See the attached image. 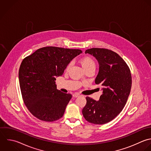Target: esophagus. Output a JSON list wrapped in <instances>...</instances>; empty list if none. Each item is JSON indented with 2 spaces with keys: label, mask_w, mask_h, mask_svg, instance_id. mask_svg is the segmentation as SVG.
Instances as JSON below:
<instances>
[{
  "label": "esophagus",
  "mask_w": 151,
  "mask_h": 151,
  "mask_svg": "<svg viewBox=\"0 0 151 151\" xmlns=\"http://www.w3.org/2000/svg\"><path fill=\"white\" fill-rule=\"evenodd\" d=\"M79 95H80L79 93H74V94L73 95V96L75 97V98H77V97H78Z\"/></svg>",
  "instance_id": "esophagus-1"
}]
</instances>
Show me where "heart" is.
<instances>
[{
    "mask_svg": "<svg viewBox=\"0 0 151 151\" xmlns=\"http://www.w3.org/2000/svg\"><path fill=\"white\" fill-rule=\"evenodd\" d=\"M81 63L82 64V66L83 67V68L85 69V70L90 69V68H94L95 69L96 67V63L95 60L93 59L92 58H91V56H85L83 58H82L81 60ZM72 63H69L67 66V69H69L70 66H71Z\"/></svg>",
    "mask_w": 151,
    "mask_h": 151,
    "instance_id": "heart-1",
    "label": "heart"
}]
</instances>
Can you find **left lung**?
Instances as JSON below:
<instances>
[{
  "mask_svg": "<svg viewBox=\"0 0 151 151\" xmlns=\"http://www.w3.org/2000/svg\"><path fill=\"white\" fill-rule=\"evenodd\" d=\"M85 53L93 55L99 62L95 83L102 86L103 92L98 101L86 97L82 114L91 124H105L116 118L127 102L132 86L131 70L124 60L111 50L91 48Z\"/></svg>",
  "mask_w": 151,
  "mask_h": 151,
  "instance_id": "8db88e82",
  "label": "left lung"
}]
</instances>
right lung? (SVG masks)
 Masks as SVG:
<instances>
[{"mask_svg":"<svg viewBox=\"0 0 151 151\" xmlns=\"http://www.w3.org/2000/svg\"><path fill=\"white\" fill-rule=\"evenodd\" d=\"M82 52L46 46L23 59L19 70V85L24 104L34 116L46 122L63 116L72 95L56 89L55 77L62 76L70 62Z\"/></svg>","mask_w":151,"mask_h":151,"instance_id":"add662e5","label":"right lung"}]
</instances>
